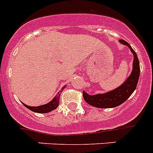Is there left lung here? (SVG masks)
Instances as JSON below:
<instances>
[{
    "instance_id": "left-lung-1",
    "label": "left lung",
    "mask_w": 153,
    "mask_h": 153,
    "mask_svg": "<svg viewBox=\"0 0 153 153\" xmlns=\"http://www.w3.org/2000/svg\"><path fill=\"white\" fill-rule=\"evenodd\" d=\"M119 42L123 45H127L131 51L133 53L134 59L132 71L130 76L122 85L105 94L90 95L83 91V97L85 102L97 108H114V107L120 105L129 98L130 95H132L137 86L139 74H140V67H139V62L137 54L130 46L129 44L127 43L126 41L121 39L119 40Z\"/></svg>"
}]
</instances>
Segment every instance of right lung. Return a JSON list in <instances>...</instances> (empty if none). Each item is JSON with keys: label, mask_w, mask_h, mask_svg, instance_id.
<instances>
[{"label": "right lung", "mask_w": 153, "mask_h": 153, "mask_svg": "<svg viewBox=\"0 0 153 153\" xmlns=\"http://www.w3.org/2000/svg\"><path fill=\"white\" fill-rule=\"evenodd\" d=\"M64 88H62V89H64ZM62 91H59L56 95V96L54 97V99L51 101V102L48 103V104L43 105H40L37 106V107H33V106H28L27 105L24 104V105L28 109H30V111H34V112H38V113H47V112H49V111H52V110L55 109L59 105V98H60L61 93H62Z\"/></svg>", "instance_id": "right-lung-1"}]
</instances>
